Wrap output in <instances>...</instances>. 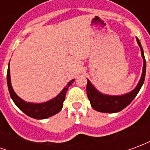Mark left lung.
I'll use <instances>...</instances> for the list:
<instances>
[{
    "label": "left lung",
    "instance_id": "obj_1",
    "mask_svg": "<svg viewBox=\"0 0 150 150\" xmlns=\"http://www.w3.org/2000/svg\"><path fill=\"white\" fill-rule=\"evenodd\" d=\"M137 42L141 48V52H142V59H143V70H142V77L140 79L138 84L137 85V87L132 91H130L127 94L122 95V96H108V95L102 94L101 92H100L97 89L95 88L94 86L91 84V82L88 79L87 88H86L87 95L90 100L91 107L96 111L106 113L118 112L127 107L133 100V99L136 97V96L140 91L145 81L146 62H145L142 44L137 38Z\"/></svg>",
    "mask_w": 150,
    "mask_h": 150
}]
</instances>
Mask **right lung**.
<instances>
[{"instance_id":"right-lung-1","label":"right lung","mask_w":150,"mask_h":150,"mask_svg":"<svg viewBox=\"0 0 150 150\" xmlns=\"http://www.w3.org/2000/svg\"><path fill=\"white\" fill-rule=\"evenodd\" d=\"M75 79H72L69 82L66 87L62 90L56 97L52 100L41 103V104H34V103H29L25 102L18 96L13 91L11 85V79H10V70H9V64H8V71H7V83L9 94L11 96L12 100L14 102V104L18 106L19 109H21L25 114L30 116L32 118L38 120L46 119L50 116H52L59 112L63 106V101L65 100V96L67 91L68 88L73 83Z\"/></svg>"}]
</instances>
